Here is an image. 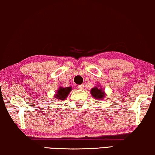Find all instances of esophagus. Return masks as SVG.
Here are the masks:
<instances>
[{"mask_svg": "<svg viewBox=\"0 0 155 155\" xmlns=\"http://www.w3.org/2000/svg\"><path fill=\"white\" fill-rule=\"evenodd\" d=\"M84 85H78V86H77V88L79 89V90H82V89H84Z\"/></svg>", "mask_w": 155, "mask_h": 155, "instance_id": "34e87169", "label": "esophagus"}]
</instances>
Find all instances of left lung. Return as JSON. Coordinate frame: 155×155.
<instances>
[{
  "instance_id": "1",
  "label": "left lung",
  "mask_w": 155,
  "mask_h": 155,
  "mask_svg": "<svg viewBox=\"0 0 155 155\" xmlns=\"http://www.w3.org/2000/svg\"><path fill=\"white\" fill-rule=\"evenodd\" d=\"M91 93L93 97L99 100H103L104 95H105V93L102 90V88H97V87H94L91 89Z\"/></svg>"
}]
</instances>
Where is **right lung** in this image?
<instances>
[{
  "instance_id": "add662e5",
  "label": "right lung",
  "mask_w": 155,
  "mask_h": 155,
  "mask_svg": "<svg viewBox=\"0 0 155 155\" xmlns=\"http://www.w3.org/2000/svg\"><path fill=\"white\" fill-rule=\"evenodd\" d=\"M71 91V87H67V88H62L60 87L58 91H57V94L55 95V97L58 100H64L68 96V95Z\"/></svg>"
}]
</instances>
